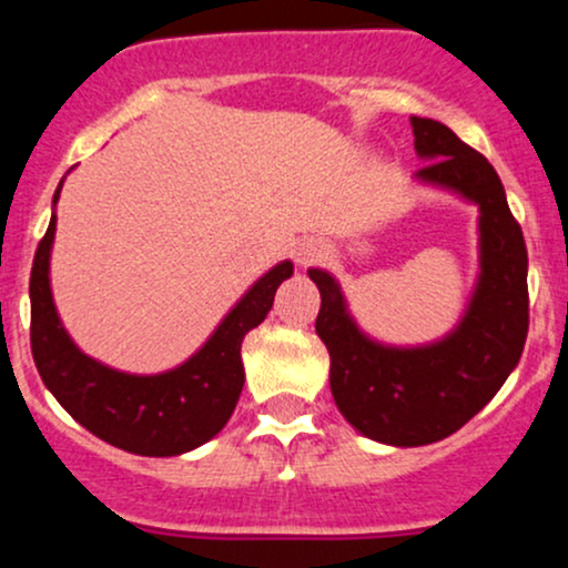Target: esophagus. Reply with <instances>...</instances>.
Returning a JSON list of instances; mask_svg holds the SVG:
<instances>
[{
  "label": "esophagus",
  "instance_id": "obj_1",
  "mask_svg": "<svg viewBox=\"0 0 568 568\" xmlns=\"http://www.w3.org/2000/svg\"><path fill=\"white\" fill-rule=\"evenodd\" d=\"M293 256H296V262L306 266L312 262H317V258H323V245L317 243H298L296 247H293Z\"/></svg>",
  "mask_w": 568,
  "mask_h": 568
}]
</instances>
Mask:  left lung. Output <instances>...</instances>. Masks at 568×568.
<instances>
[{"mask_svg":"<svg viewBox=\"0 0 568 568\" xmlns=\"http://www.w3.org/2000/svg\"><path fill=\"white\" fill-rule=\"evenodd\" d=\"M410 128L416 154L427 160L416 179L452 189L480 211V275L459 325L425 347H387L357 328L336 280L310 270L338 410L366 438L403 448L465 427L518 366L529 334V256L497 171L443 122L410 116Z\"/></svg>","mask_w":568,"mask_h":568,"instance_id":"obj_1","label":"left lung"}]
</instances>
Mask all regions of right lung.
I'll use <instances>...</instances> for the list:
<instances>
[{"label":"right lung","instance_id":"1","mask_svg":"<svg viewBox=\"0 0 568 568\" xmlns=\"http://www.w3.org/2000/svg\"><path fill=\"white\" fill-rule=\"evenodd\" d=\"M53 237L55 213L34 253L29 296L31 355L55 400L95 438L130 454H186L219 435L243 393V338L272 310L280 283L293 275V264L280 262L256 280L186 363L165 374L139 376L103 366L71 342L50 291Z\"/></svg>","mask_w":568,"mask_h":568}]
</instances>
